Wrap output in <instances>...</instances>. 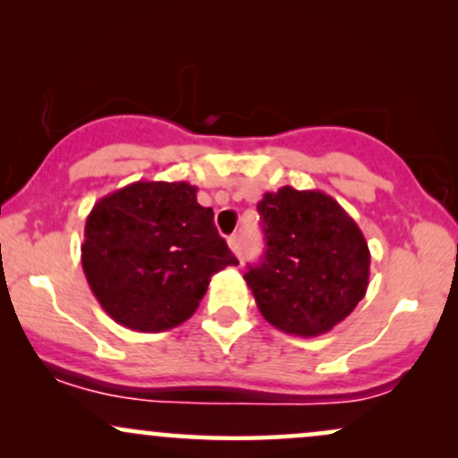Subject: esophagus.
Returning <instances> with one entry per match:
<instances>
[{
	"label": "esophagus",
	"mask_w": 458,
	"mask_h": 458,
	"mask_svg": "<svg viewBox=\"0 0 458 458\" xmlns=\"http://www.w3.org/2000/svg\"><path fill=\"white\" fill-rule=\"evenodd\" d=\"M228 247L234 251L236 256H239V254H241V236H239V234L228 236Z\"/></svg>",
	"instance_id": "esophagus-1"
}]
</instances>
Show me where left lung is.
<instances>
[{"label":"left lung","instance_id":"left-lung-1","mask_svg":"<svg viewBox=\"0 0 458 458\" xmlns=\"http://www.w3.org/2000/svg\"><path fill=\"white\" fill-rule=\"evenodd\" d=\"M265 254L245 282L267 323L284 334H327L366 295L370 250L360 225L323 191L282 187L259 202Z\"/></svg>","mask_w":458,"mask_h":458}]
</instances>
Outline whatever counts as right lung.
Masks as SVG:
<instances>
[{"mask_svg": "<svg viewBox=\"0 0 458 458\" xmlns=\"http://www.w3.org/2000/svg\"><path fill=\"white\" fill-rule=\"evenodd\" d=\"M185 181H138L86 219L81 267L94 297L133 331L172 329L196 312L217 271L239 265Z\"/></svg>", "mask_w": 458, "mask_h": 458, "instance_id": "right-lung-1", "label": "right lung"}]
</instances>
